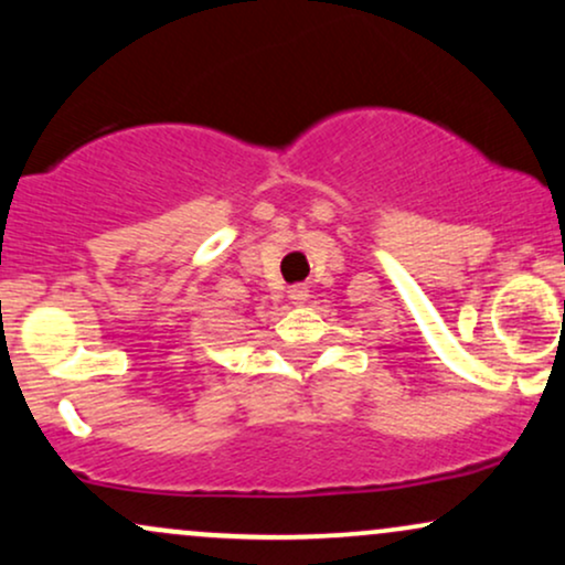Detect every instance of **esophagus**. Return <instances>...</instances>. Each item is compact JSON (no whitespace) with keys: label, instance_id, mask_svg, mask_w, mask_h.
<instances>
[{"label":"esophagus","instance_id":"esophagus-1","mask_svg":"<svg viewBox=\"0 0 565 565\" xmlns=\"http://www.w3.org/2000/svg\"><path fill=\"white\" fill-rule=\"evenodd\" d=\"M287 295H289V300L295 302V305H300V302H305L310 297L308 295V287H305V284H295V287H289Z\"/></svg>","mask_w":565,"mask_h":565}]
</instances>
